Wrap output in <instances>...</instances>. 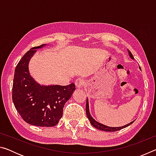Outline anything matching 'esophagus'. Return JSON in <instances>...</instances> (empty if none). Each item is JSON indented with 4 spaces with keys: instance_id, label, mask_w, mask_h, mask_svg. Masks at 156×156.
Here are the masks:
<instances>
[{
    "instance_id": "1",
    "label": "esophagus",
    "mask_w": 156,
    "mask_h": 156,
    "mask_svg": "<svg viewBox=\"0 0 156 156\" xmlns=\"http://www.w3.org/2000/svg\"><path fill=\"white\" fill-rule=\"evenodd\" d=\"M84 84V80L83 78H77L75 81V85L77 88H82Z\"/></svg>"
}]
</instances>
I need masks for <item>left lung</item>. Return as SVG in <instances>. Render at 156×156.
<instances>
[{"mask_svg": "<svg viewBox=\"0 0 156 156\" xmlns=\"http://www.w3.org/2000/svg\"><path fill=\"white\" fill-rule=\"evenodd\" d=\"M128 51H129V56H130L132 59H133V55H132L131 52L129 51L128 49ZM140 69H141L140 67H139ZM86 113H87V116L88 119L90 121V122L91 124V125L94 126L95 128H96L98 129H99V130H101V131H119L120 129H124L126 127V126H128L131 125V124L133 123L134 121H132L131 122H130L129 124H127V125H126L125 126H118V127H111V126H108L106 125H102L101 123H99L96 122V120H95L93 118H92V116L90 115V113H89V100L88 98H87V102H86Z\"/></svg>", "mask_w": 156, "mask_h": 156, "instance_id": "left-lung-1", "label": "left lung"}]
</instances>
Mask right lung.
Here are the masks:
<instances>
[{
  "label": "right lung",
  "instance_id": "obj_1",
  "mask_svg": "<svg viewBox=\"0 0 156 156\" xmlns=\"http://www.w3.org/2000/svg\"><path fill=\"white\" fill-rule=\"evenodd\" d=\"M45 44L34 47L22 57L15 69L12 100L16 109L26 122L38 126H54L62 118L63 107L76 89L75 84L44 86L29 72L30 60Z\"/></svg>",
  "mask_w": 156,
  "mask_h": 156
}]
</instances>
